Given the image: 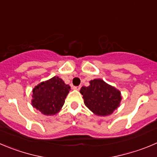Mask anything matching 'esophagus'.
<instances>
[{
	"instance_id": "34e87169",
	"label": "esophagus",
	"mask_w": 157,
	"mask_h": 157,
	"mask_svg": "<svg viewBox=\"0 0 157 157\" xmlns=\"http://www.w3.org/2000/svg\"><path fill=\"white\" fill-rule=\"evenodd\" d=\"M73 89H75V90H79L80 89H81V86H75V87H73Z\"/></svg>"
}]
</instances>
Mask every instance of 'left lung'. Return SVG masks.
<instances>
[{
	"label": "left lung",
	"instance_id": "8db88e82",
	"mask_svg": "<svg viewBox=\"0 0 157 157\" xmlns=\"http://www.w3.org/2000/svg\"><path fill=\"white\" fill-rule=\"evenodd\" d=\"M89 83V86H82L80 89L86 106L97 116L111 115L119 106L122 99L120 91L100 78L91 80Z\"/></svg>",
	"mask_w": 157,
	"mask_h": 157
}]
</instances>
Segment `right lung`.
Instances as JSON below:
<instances>
[{
    "label": "right lung",
    "mask_w": 157,
    "mask_h": 157,
    "mask_svg": "<svg viewBox=\"0 0 157 157\" xmlns=\"http://www.w3.org/2000/svg\"><path fill=\"white\" fill-rule=\"evenodd\" d=\"M70 89L62 78L55 76L34 88L31 105L45 116L56 114L63 106Z\"/></svg>",
    "instance_id": "1"
}]
</instances>
